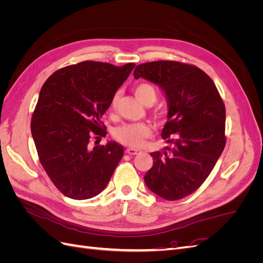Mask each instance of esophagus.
Masks as SVG:
<instances>
[{
	"mask_svg": "<svg viewBox=\"0 0 263 263\" xmlns=\"http://www.w3.org/2000/svg\"><path fill=\"white\" fill-rule=\"evenodd\" d=\"M126 153L128 154V155L134 156V155H137V154H139V153H140V150H139V149H135V148H127Z\"/></svg>",
	"mask_w": 263,
	"mask_h": 263,
	"instance_id": "34e87169",
	"label": "esophagus"
}]
</instances>
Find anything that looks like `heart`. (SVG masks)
<instances>
[{"instance_id":"1","label":"heart","mask_w":263,"mask_h":263,"mask_svg":"<svg viewBox=\"0 0 263 263\" xmlns=\"http://www.w3.org/2000/svg\"><path fill=\"white\" fill-rule=\"evenodd\" d=\"M135 95L145 105H153L157 100V92L155 87L148 83H139L134 89ZM117 102V95L110 102V107L114 108ZM151 134L150 126L147 124H128L123 125L114 132V137L123 145L133 148H139L144 144L146 138Z\"/></svg>"}]
</instances>
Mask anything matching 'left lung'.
<instances>
[{"mask_svg":"<svg viewBox=\"0 0 263 263\" xmlns=\"http://www.w3.org/2000/svg\"><path fill=\"white\" fill-rule=\"evenodd\" d=\"M134 78L157 84L168 103L161 136L171 147L150 154L154 165L144 177L145 183L164 200H180L203 184L225 148L224 102L212 79L186 63H141Z\"/></svg>","mask_w":263,"mask_h":263,"instance_id":"obj_1","label":"left lung"}]
</instances>
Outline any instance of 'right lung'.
<instances>
[{
  "mask_svg": "<svg viewBox=\"0 0 263 263\" xmlns=\"http://www.w3.org/2000/svg\"><path fill=\"white\" fill-rule=\"evenodd\" d=\"M135 66L83 61L55 71L44 83L30 129L39 161L63 195L87 200L112 178L123 147L108 141L92 148L90 139L106 135L101 118Z\"/></svg>",
  "mask_w": 263,
  "mask_h": 263,
  "instance_id": "obj_1",
  "label": "right lung"
}]
</instances>
